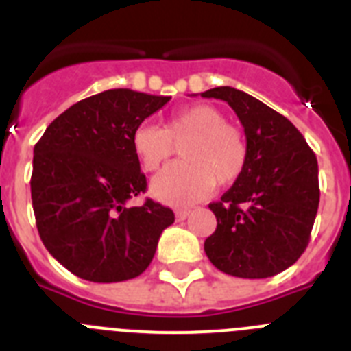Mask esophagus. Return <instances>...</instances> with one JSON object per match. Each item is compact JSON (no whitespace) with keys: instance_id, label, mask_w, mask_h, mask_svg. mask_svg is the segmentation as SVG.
<instances>
[{"instance_id":"obj_1","label":"esophagus","mask_w":351,"mask_h":351,"mask_svg":"<svg viewBox=\"0 0 351 351\" xmlns=\"http://www.w3.org/2000/svg\"><path fill=\"white\" fill-rule=\"evenodd\" d=\"M190 209H178L176 210V219H178V221H184V219L190 216Z\"/></svg>"}]
</instances>
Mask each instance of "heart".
<instances>
[{
	"instance_id": "obj_1",
	"label": "heart",
	"mask_w": 351,
	"mask_h": 351,
	"mask_svg": "<svg viewBox=\"0 0 351 351\" xmlns=\"http://www.w3.org/2000/svg\"><path fill=\"white\" fill-rule=\"evenodd\" d=\"M181 144L184 160L161 170L151 182V193L160 202L188 206L207 197L216 182L230 184L244 172L246 137L213 105L181 108L167 119L165 128L144 123L132 135L133 153L147 172L160 169Z\"/></svg>"
}]
</instances>
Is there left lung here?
<instances>
[{
    "label": "left lung",
    "mask_w": 351,
    "mask_h": 351,
    "mask_svg": "<svg viewBox=\"0 0 351 351\" xmlns=\"http://www.w3.org/2000/svg\"><path fill=\"white\" fill-rule=\"evenodd\" d=\"M234 108L244 128V172L219 202L218 226L204 250L225 274L260 280L299 260L309 243L320 202L318 161L302 133L285 116L230 86L200 93Z\"/></svg>",
    "instance_id": "left-lung-1"
}]
</instances>
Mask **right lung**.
Masks as SVG:
<instances>
[{"instance_id":"1","label":"right lung","mask_w":351,"mask_h":351,"mask_svg":"<svg viewBox=\"0 0 351 351\" xmlns=\"http://www.w3.org/2000/svg\"><path fill=\"white\" fill-rule=\"evenodd\" d=\"M170 96L108 89L77 101L47 126L33 151L31 200L43 246L82 280L141 276L173 223L169 207L128 200L145 191L132 135Z\"/></svg>"}]
</instances>
